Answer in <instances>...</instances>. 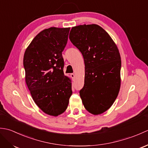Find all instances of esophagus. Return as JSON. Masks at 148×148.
<instances>
[{"instance_id":"34e87169","label":"esophagus","mask_w":148,"mask_h":148,"mask_svg":"<svg viewBox=\"0 0 148 148\" xmlns=\"http://www.w3.org/2000/svg\"><path fill=\"white\" fill-rule=\"evenodd\" d=\"M71 77L72 78V79H74L75 74H71Z\"/></svg>"}]
</instances>
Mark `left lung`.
<instances>
[{"mask_svg":"<svg viewBox=\"0 0 148 148\" xmlns=\"http://www.w3.org/2000/svg\"><path fill=\"white\" fill-rule=\"evenodd\" d=\"M71 42L82 53L85 76L79 95L91 114H100L115 101L121 85V56L108 33L98 25L72 28Z\"/></svg>","mask_w":148,"mask_h":148,"instance_id":"8db88e82","label":"left lung"}]
</instances>
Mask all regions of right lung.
<instances>
[{"label": "right lung", "instance_id": "obj_1", "mask_svg": "<svg viewBox=\"0 0 148 148\" xmlns=\"http://www.w3.org/2000/svg\"><path fill=\"white\" fill-rule=\"evenodd\" d=\"M70 28L51 27L34 37L25 52V81L36 105L57 116L67 108L72 93L71 80L64 73L62 51Z\"/></svg>", "mask_w": 148, "mask_h": 148}]
</instances>
